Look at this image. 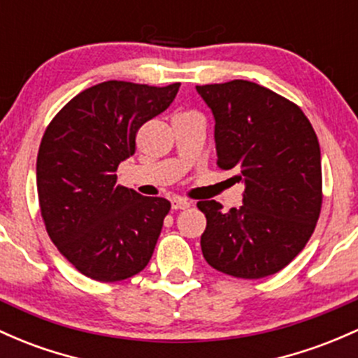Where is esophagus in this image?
<instances>
[{"label": "esophagus", "mask_w": 358, "mask_h": 358, "mask_svg": "<svg viewBox=\"0 0 358 358\" xmlns=\"http://www.w3.org/2000/svg\"><path fill=\"white\" fill-rule=\"evenodd\" d=\"M188 207H190V202H188V200H185V199L171 200V209L173 210H185V209H188Z\"/></svg>", "instance_id": "obj_1"}]
</instances>
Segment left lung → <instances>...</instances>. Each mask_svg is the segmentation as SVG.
I'll use <instances>...</instances> for the list:
<instances>
[{"instance_id": "obj_1", "label": "left lung", "mask_w": 358, "mask_h": 358, "mask_svg": "<svg viewBox=\"0 0 358 358\" xmlns=\"http://www.w3.org/2000/svg\"><path fill=\"white\" fill-rule=\"evenodd\" d=\"M215 119L221 170H239L243 206L222 212L200 200L206 262L238 278L280 272L314 233L323 203L321 151L311 122L294 101L245 80L197 86Z\"/></svg>"}]
</instances>
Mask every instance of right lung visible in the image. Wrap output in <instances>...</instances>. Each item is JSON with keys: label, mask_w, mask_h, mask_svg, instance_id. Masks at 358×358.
Here are the masks:
<instances>
[{"label": "right lung", "mask_w": 358, "mask_h": 358, "mask_svg": "<svg viewBox=\"0 0 358 358\" xmlns=\"http://www.w3.org/2000/svg\"><path fill=\"white\" fill-rule=\"evenodd\" d=\"M180 83L105 81L69 100L47 125L37 156L41 214L78 272L119 282L146 268L171 203L117 185L144 122L164 112Z\"/></svg>", "instance_id": "right-lung-1"}]
</instances>
